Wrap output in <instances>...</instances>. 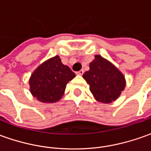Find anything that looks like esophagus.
Returning a JSON list of instances; mask_svg holds the SVG:
<instances>
[{
	"label": "esophagus",
	"instance_id": "34e87169",
	"mask_svg": "<svg viewBox=\"0 0 151 151\" xmlns=\"http://www.w3.org/2000/svg\"><path fill=\"white\" fill-rule=\"evenodd\" d=\"M83 74H84V70H81L76 72V75H78V76H82Z\"/></svg>",
	"mask_w": 151,
	"mask_h": 151
}]
</instances>
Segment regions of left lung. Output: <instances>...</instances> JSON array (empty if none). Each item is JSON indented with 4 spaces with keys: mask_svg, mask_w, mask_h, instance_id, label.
<instances>
[{
    "mask_svg": "<svg viewBox=\"0 0 151 151\" xmlns=\"http://www.w3.org/2000/svg\"><path fill=\"white\" fill-rule=\"evenodd\" d=\"M89 68L83 77L89 84V89L96 99L103 103L116 100L125 88L123 74L100 55H95Z\"/></svg>",
    "mask_w": 151,
    "mask_h": 151,
    "instance_id": "obj_1",
    "label": "left lung"
}]
</instances>
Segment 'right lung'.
<instances>
[{
  "label": "right lung",
  "instance_id": "add662e5",
  "mask_svg": "<svg viewBox=\"0 0 151 151\" xmlns=\"http://www.w3.org/2000/svg\"><path fill=\"white\" fill-rule=\"evenodd\" d=\"M76 75L55 56L42 63L30 78V91L42 102H55L63 94L67 84Z\"/></svg>",
  "mask_w": 151,
  "mask_h": 151
}]
</instances>
